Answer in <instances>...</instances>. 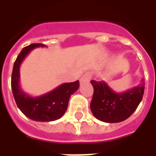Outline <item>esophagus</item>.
Segmentation results:
<instances>
[{
  "label": "esophagus",
  "instance_id": "esophagus-1",
  "mask_svg": "<svg viewBox=\"0 0 156 156\" xmlns=\"http://www.w3.org/2000/svg\"><path fill=\"white\" fill-rule=\"evenodd\" d=\"M91 78V73L90 72H87L85 73L82 76V78H80V83H88Z\"/></svg>",
  "mask_w": 156,
  "mask_h": 156
}]
</instances>
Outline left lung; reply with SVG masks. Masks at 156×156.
Returning <instances> with one entry per match:
<instances>
[{"instance_id":"left-lung-1","label":"left lung","mask_w":156,"mask_h":156,"mask_svg":"<svg viewBox=\"0 0 156 156\" xmlns=\"http://www.w3.org/2000/svg\"><path fill=\"white\" fill-rule=\"evenodd\" d=\"M94 95L90 108L96 119L106 123H119L127 119L137 108L144 91V78L134 88L116 93L105 81L92 80Z\"/></svg>"}]
</instances>
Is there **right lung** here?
<instances>
[{
	"label": "right lung",
	"instance_id": "add662e5",
	"mask_svg": "<svg viewBox=\"0 0 156 156\" xmlns=\"http://www.w3.org/2000/svg\"><path fill=\"white\" fill-rule=\"evenodd\" d=\"M41 43H33L22 49L16 59L12 74V89L19 109L32 120L50 122L57 120L64 115L68 101L79 88V82L62 83L51 92L41 96L32 97L20 87V66L30 51L37 48H45Z\"/></svg>",
	"mask_w": 156,
	"mask_h": 156
}]
</instances>
